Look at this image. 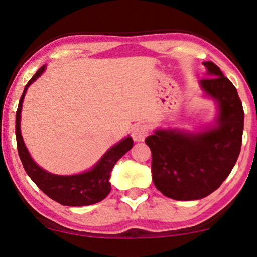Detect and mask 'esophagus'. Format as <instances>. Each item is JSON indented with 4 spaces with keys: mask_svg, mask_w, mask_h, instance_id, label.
<instances>
[{
    "mask_svg": "<svg viewBox=\"0 0 257 257\" xmlns=\"http://www.w3.org/2000/svg\"><path fill=\"white\" fill-rule=\"evenodd\" d=\"M148 135H150V126L146 124L137 125L132 130V137L135 141H144Z\"/></svg>",
    "mask_w": 257,
    "mask_h": 257,
    "instance_id": "34e87169",
    "label": "esophagus"
}]
</instances>
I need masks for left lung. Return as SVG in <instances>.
I'll return each mask as SVG.
<instances>
[{
  "label": "left lung",
  "mask_w": 257,
  "mask_h": 257,
  "mask_svg": "<svg viewBox=\"0 0 257 257\" xmlns=\"http://www.w3.org/2000/svg\"><path fill=\"white\" fill-rule=\"evenodd\" d=\"M200 87L219 104L218 125L200 133L158 130L146 138L156 189L169 198L209 196L232 172L241 151L244 112L236 88L212 61Z\"/></svg>",
  "instance_id": "8db88e82"
}]
</instances>
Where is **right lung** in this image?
Listing matches in <instances>:
<instances>
[{"mask_svg":"<svg viewBox=\"0 0 257 257\" xmlns=\"http://www.w3.org/2000/svg\"><path fill=\"white\" fill-rule=\"evenodd\" d=\"M44 70L45 66H42L25 85L16 111V141L22 165L37 187L51 199L60 203L61 205L84 206L101 202L109 195L111 190L109 182L110 172L118 160L132 148V138H125L119 144L111 147L94 168L83 174L60 176V175L47 173L46 170L37 166L30 156L21 135V110L28 87L42 75Z\"/></svg>","mask_w":257,"mask_h":257,"instance_id":"right-lung-1","label":"right lung"}]
</instances>
